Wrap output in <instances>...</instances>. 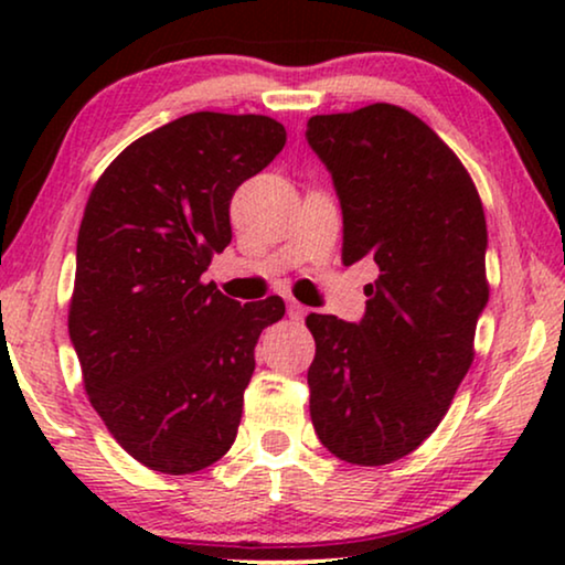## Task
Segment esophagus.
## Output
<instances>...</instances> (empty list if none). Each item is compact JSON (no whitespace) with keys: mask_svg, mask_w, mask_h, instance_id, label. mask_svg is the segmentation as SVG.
I'll return each mask as SVG.
<instances>
[{"mask_svg":"<svg viewBox=\"0 0 565 565\" xmlns=\"http://www.w3.org/2000/svg\"><path fill=\"white\" fill-rule=\"evenodd\" d=\"M288 316L292 321H303L306 316V306H300L298 300H288Z\"/></svg>","mask_w":565,"mask_h":565,"instance_id":"34e87169","label":"esophagus"}]
</instances>
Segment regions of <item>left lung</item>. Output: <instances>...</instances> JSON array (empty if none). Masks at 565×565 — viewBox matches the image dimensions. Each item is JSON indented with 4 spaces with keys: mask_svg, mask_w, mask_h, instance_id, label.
Returning <instances> with one entry per match:
<instances>
[{
    "mask_svg": "<svg viewBox=\"0 0 565 565\" xmlns=\"http://www.w3.org/2000/svg\"><path fill=\"white\" fill-rule=\"evenodd\" d=\"M334 180L342 262L373 259L360 323L311 313V422L352 466L414 452L450 408L489 303L486 215L468 169L398 105L313 115L306 130Z\"/></svg>",
    "mask_w": 565,
    "mask_h": 565,
    "instance_id": "8db88e82",
    "label": "left lung"
}]
</instances>
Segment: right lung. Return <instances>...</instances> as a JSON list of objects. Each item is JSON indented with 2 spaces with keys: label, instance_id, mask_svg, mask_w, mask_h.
<instances>
[{
  "label": "right lung",
  "instance_id": "add662e5",
  "mask_svg": "<svg viewBox=\"0 0 565 565\" xmlns=\"http://www.w3.org/2000/svg\"><path fill=\"white\" fill-rule=\"evenodd\" d=\"M285 138L267 115H182L122 149L89 192L68 337L107 431L159 473H198L231 450L254 347L285 316L282 298L242 306L203 282L231 244L236 188Z\"/></svg>",
  "mask_w": 565,
  "mask_h": 565
}]
</instances>
